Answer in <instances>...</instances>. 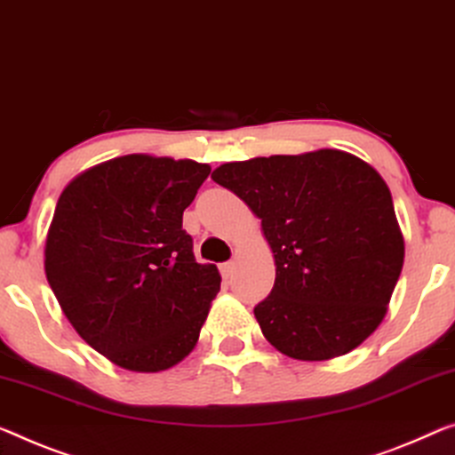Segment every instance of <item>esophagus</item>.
Here are the masks:
<instances>
[{"label":"esophagus","mask_w":455,"mask_h":455,"mask_svg":"<svg viewBox=\"0 0 455 455\" xmlns=\"http://www.w3.org/2000/svg\"><path fill=\"white\" fill-rule=\"evenodd\" d=\"M234 267H235V264H234L232 260H229V262H223V264H221V267H220V270H221V276H223V278H226V281H228V278H229V276H232V275H234Z\"/></svg>","instance_id":"esophagus-1"}]
</instances>
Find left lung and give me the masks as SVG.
I'll list each match as a JSON object with an SVG mask.
<instances>
[{
  "mask_svg": "<svg viewBox=\"0 0 455 455\" xmlns=\"http://www.w3.org/2000/svg\"><path fill=\"white\" fill-rule=\"evenodd\" d=\"M212 179L262 220L276 278L254 315L278 352L331 360L374 333L401 276L404 240L372 166L323 148L228 163Z\"/></svg>",
  "mask_w": 455,
  "mask_h": 455,
  "instance_id": "left-lung-1",
  "label": "left lung"
}]
</instances>
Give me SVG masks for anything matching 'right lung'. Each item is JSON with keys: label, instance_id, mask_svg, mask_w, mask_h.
<instances>
[{"label": "right lung", "instance_id": "add662e5", "mask_svg": "<svg viewBox=\"0 0 455 455\" xmlns=\"http://www.w3.org/2000/svg\"><path fill=\"white\" fill-rule=\"evenodd\" d=\"M212 172L195 160L120 156L73 179L46 235L44 270L87 344L134 372L193 352L221 276L199 264L183 212Z\"/></svg>", "mask_w": 455, "mask_h": 455}]
</instances>
